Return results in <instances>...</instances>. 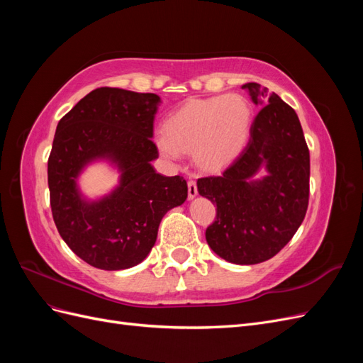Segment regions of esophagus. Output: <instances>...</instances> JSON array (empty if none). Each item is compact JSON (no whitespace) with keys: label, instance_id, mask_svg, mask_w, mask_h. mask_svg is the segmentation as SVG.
I'll return each mask as SVG.
<instances>
[{"label":"esophagus","instance_id":"34e87169","mask_svg":"<svg viewBox=\"0 0 363 363\" xmlns=\"http://www.w3.org/2000/svg\"><path fill=\"white\" fill-rule=\"evenodd\" d=\"M196 194H199V189H196V183L194 180H189L188 182V196L192 200V199H195Z\"/></svg>","mask_w":363,"mask_h":363}]
</instances>
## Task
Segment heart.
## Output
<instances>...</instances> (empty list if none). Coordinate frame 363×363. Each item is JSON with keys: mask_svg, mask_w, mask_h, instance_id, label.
<instances>
[{"mask_svg": "<svg viewBox=\"0 0 363 363\" xmlns=\"http://www.w3.org/2000/svg\"><path fill=\"white\" fill-rule=\"evenodd\" d=\"M251 123V108L239 95H219L189 101L174 112L156 138L162 155L179 160L183 151H194L204 169H216L244 148Z\"/></svg>", "mask_w": 363, "mask_h": 363, "instance_id": "heart-1", "label": "heart"}]
</instances>
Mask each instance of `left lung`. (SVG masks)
<instances>
[{
  "label": "left lung",
  "instance_id": "8db88e82",
  "mask_svg": "<svg viewBox=\"0 0 363 363\" xmlns=\"http://www.w3.org/2000/svg\"><path fill=\"white\" fill-rule=\"evenodd\" d=\"M251 100L263 106L239 156L218 175L199 179L200 195L216 204L206 240L219 257L255 265L274 257L301 225L309 204L311 156L300 119L277 94L267 98L259 83H245ZM262 166L269 175L250 177Z\"/></svg>",
  "mask_w": 363,
  "mask_h": 363
}]
</instances>
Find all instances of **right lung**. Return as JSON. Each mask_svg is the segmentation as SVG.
Masks as SVG:
<instances>
[{"instance_id":"add662e5","label":"right lung","mask_w":363,"mask_h":363,"mask_svg":"<svg viewBox=\"0 0 363 363\" xmlns=\"http://www.w3.org/2000/svg\"><path fill=\"white\" fill-rule=\"evenodd\" d=\"M159 103L156 94L98 87L57 124L48 157L52 219L67 245L95 268L140 263L155 247L163 215L188 196L182 175L164 177L151 167L159 157L151 140ZM100 157L118 164L121 184L106 199L87 203L74 179Z\"/></svg>"}]
</instances>
